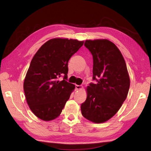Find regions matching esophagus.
<instances>
[{
    "mask_svg": "<svg viewBox=\"0 0 151 151\" xmlns=\"http://www.w3.org/2000/svg\"><path fill=\"white\" fill-rule=\"evenodd\" d=\"M75 88L76 89H81L82 88V85H76Z\"/></svg>",
    "mask_w": 151,
    "mask_h": 151,
    "instance_id": "1",
    "label": "esophagus"
}]
</instances>
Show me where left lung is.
Returning <instances> with one entry per match:
<instances>
[{"label": "left lung", "instance_id": "left-lung-1", "mask_svg": "<svg viewBox=\"0 0 151 151\" xmlns=\"http://www.w3.org/2000/svg\"><path fill=\"white\" fill-rule=\"evenodd\" d=\"M84 45L93 56V80L97 83L88 86L81 112L89 121L104 123L117 113L126 99L129 75L123 55L110 41L86 40Z\"/></svg>", "mask_w": 151, "mask_h": 151}]
</instances>
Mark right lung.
Segmentation results:
<instances>
[{
  "label": "right lung",
  "instance_id": "1",
  "mask_svg": "<svg viewBox=\"0 0 151 151\" xmlns=\"http://www.w3.org/2000/svg\"><path fill=\"white\" fill-rule=\"evenodd\" d=\"M84 41L54 38L35 54L24 81V91L30 110L38 118L51 121L62 113L75 86L67 82L68 62ZM64 75V80L59 78Z\"/></svg>",
  "mask_w": 151,
  "mask_h": 151
}]
</instances>
